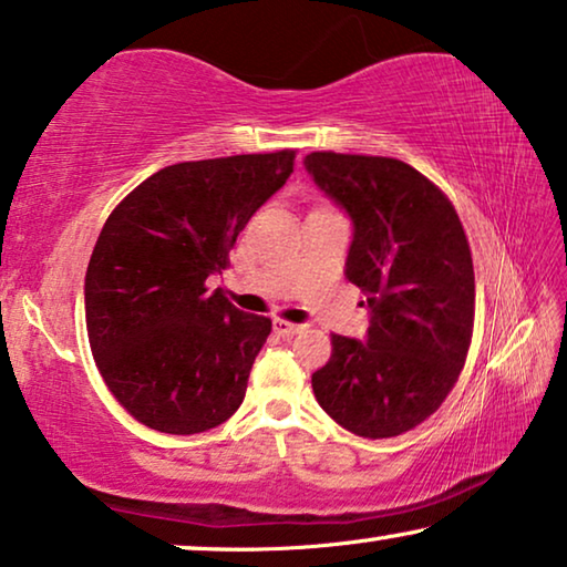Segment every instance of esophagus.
Segmentation results:
<instances>
[{
  "label": "esophagus",
  "mask_w": 567,
  "mask_h": 567,
  "mask_svg": "<svg viewBox=\"0 0 567 567\" xmlns=\"http://www.w3.org/2000/svg\"><path fill=\"white\" fill-rule=\"evenodd\" d=\"M275 333H280V337H295V333L302 331V323H290V321H282V318H275Z\"/></svg>",
  "instance_id": "esophagus-1"
}]
</instances>
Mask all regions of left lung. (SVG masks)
Here are the masks:
<instances>
[{"label": "left lung", "instance_id": "1", "mask_svg": "<svg viewBox=\"0 0 567 567\" xmlns=\"http://www.w3.org/2000/svg\"><path fill=\"white\" fill-rule=\"evenodd\" d=\"M306 169L349 218L347 280L370 310L364 339L333 333L313 372L321 409L347 432L388 440L444 403L467 360L475 272L444 193L405 162L316 151Z\"/></svg>", "mask_w": 567, "mask_h": 567}]
</instances>
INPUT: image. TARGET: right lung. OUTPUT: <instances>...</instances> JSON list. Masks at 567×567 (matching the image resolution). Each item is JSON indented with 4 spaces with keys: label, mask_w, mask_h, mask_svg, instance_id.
Wrapping results in <instances>:
<instances>
[{
    "label": "right lung",
    "mask_w": 567,
    "mask_h": 567,
    "mask_svg": "<svg viewBox=\"0 0 567 567\" xmlns=\"http://www.w3.org/2000/svg\"><path fill=\"white\" fill-rule=\"evenodd\" d=\"M295 151L172 164L110 213L84 277L90 347L110 393L164 434L236 413L272 321L207 290L254 213L292 174Z\"/></svg>",
    "instance_id": "right-lung-1"
}]
</instances>
